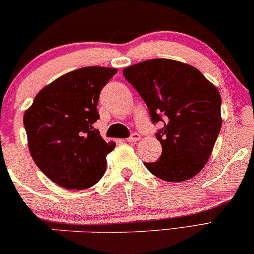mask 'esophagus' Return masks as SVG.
<instances>
[{
    "instance_id": "1",
    "label": "esophagus",
    "mask_w": 254,
    "mask_h": 254,
    "mask_svg": "<svg viewBox=\"0 0 254 254\" xmlns=\"http://www.w3.org/2000/svg\"><path fill=\"white\" fill-rule=\"evenodd\" d=\"M139 139H140V135L138 133H132L130 137L127 138V141L128 142H137Z\"/></svg>"
}]
</instances>
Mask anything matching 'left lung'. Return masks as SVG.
<instances>
[{"instance_id": "1", "label": "left lung", "mask_w": 254, "mask_h": 254, "mask_svg": "<svg viewBox=\"0 0 254 254\" xmlns=\"http://www.w3.org/2000/svg\"><path fill=\"white\" fill-rule=\"evenodd\" d=\"M138 91L162 145L160 160L145 163L170 183L191 179L205 166L221 128V97L195 67L172 59H150L123 69Z\"/></svg>"}]
</instances>
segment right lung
I'll list each match as a JSON object with an SVG mask.
<instances>
[{"mask_svg":"<svg viewBox=\"0 0 254 254\" xmlns=\"http://www.w3.org/2000/svg\"><path fill=\"white\" fill-rule=\"evenodd\" d=\"M116 68L90 66L69 71L36 94L25 112L29 153L49 179L66 189H86L106 171V156L115 142H106L93 127L101 89Z\"/></svg>","mask_w":254,"mask_h":254,"instance_id":"add662e5","label":"right lung"}]
</instances>
